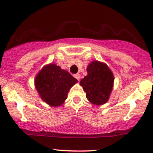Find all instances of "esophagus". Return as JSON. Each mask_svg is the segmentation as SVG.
Returning <instances> with one entry per match:
<instances>
[{
	"mask_svg": "<svg viewBox=\"0 0 153 153\" xmlns=\"http://www.w3.org/2000/svg\"><path fill=\"white\" fill-rule=\"evenodd\" d=\"M74 77H75V78H76L78 80H80V74H78V73H77V74L74 75Z\"/></svg>",
	"mask_w": 153,
	"mask_h": 153,
	"instance_id": "34e87169",
	"label": "esophagus"
}]
</instances>
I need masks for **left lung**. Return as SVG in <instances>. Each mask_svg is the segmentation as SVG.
Wrapping results in <instances>:
<instances>
[{"instance_id":"8db88e82","label":"left lung","mask_w":153,"mask_h":153,"mask_svg":"<svg viewBox=\"0 0 153 153\" xmlns=\"http://www.w3.org/2000/svg\"><path fill=\"white\" fill-rule=\"evenodd\" d=\"M87 73L80 82L87 99L93 104H104L109 99L114 87L113 73L106 64L97 60L89 63Z\"/></svg>"}]
</instances>
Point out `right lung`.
Masks as SVG:
<instances>
[{
	"mask_svg": "<svg viewBox=\"0 0 153 153\" xmlns=\"http://www.w3.org/2000/svg\"><path fill=\"white\" fill-rule=\"evenodd\" d=\"M78 80L67 71L54 63L44 66L34 79L39 96L51 106H61L67 99L68 92Z\"/></svg>",
	"mask_w": 153,
	"mask_h": 153,
	"instance_id": "obj_1",
	"label": "right lung"
}]
</instances>
